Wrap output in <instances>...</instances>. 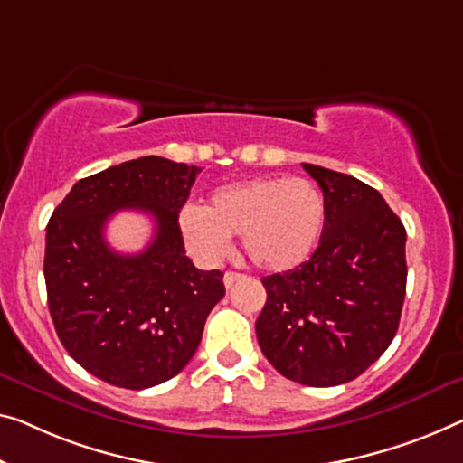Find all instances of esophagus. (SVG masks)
<instances>
[{
	"mask_svg": "<svg viewBox=\"0 0 463 463\" xmlns=\"http://www.w3.org/2000/svg\"><path fill=\"white\" fill-rule=\"evenodd\" d=\"M243 279H245V276L239 274V272H226L224 274V287L231 288L234 282H239V280H243Z\"/></svg>",
	"mask_w": 463,
	"mask_h": 463,
	"instance_id": "esophagus-1",
	"label": "esophagus"
}]
</instances>
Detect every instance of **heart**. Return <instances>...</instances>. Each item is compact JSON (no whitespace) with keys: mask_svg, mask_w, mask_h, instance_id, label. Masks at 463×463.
Segmentation results:
<instances>
[{"mask_svg":"<svg viewBox=\"0 0 463 463\" xmlns=\"http://www.w3.org/2000/svg\"><path fill=\"white\" fill-rule=\"evenodd\" d=\"M178 224L189 250L205 260H220L229 251L231 234H243L255 266L285 272L303 264L320 243L326 202L307 178L253 176L213 191L203 210L184 208Z\"/></svg>","mask_w":463,"mask_h":463,"instance_id":"obj_1","label":"heart"}]
</instances>
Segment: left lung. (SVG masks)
Instances as JSON below:
<instances>
[{"label":"left lung","mask_w":463,"mask_h":463,"mask_svg":"<svg viewBox=\"0 0 463 463\" xmlns=\"http://www.w3.org/2000/svg\"><path fill=\"white\" fill-rule=\"evenodd\" d=\"M303 168L324 193L326 224L312 258L261 279L268 299L255 335L288 381L335 386L368 370L397 333L405 229L376 189L322 165Z\"/></svg>","instance_id":"8db88e82"}]
</instances>
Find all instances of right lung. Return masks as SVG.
Segmentation results:
<instances>
[{
	"mask_svg": "<svg viewBox=\"0 0 463 463\" xmlns=\"http://www.w3.org/2000/svg\"><path fill=\"white\" fill-rule=\"evenodd\" d=\"M199 172L145 156L80 178L52 213L43 274L55 333L74 362L108 384L141 391L176 376L224 298V274L193 266L178 226ZM120 209L155 218V239L141 254L105 243L107 220Z\"/></svg>",
	"mask_w": 463,
	"mask_h": 463,
	"instance_id": "right-lung-1",
	"label": "right lung"
}]
</instances>
